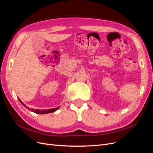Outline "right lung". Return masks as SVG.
Masks as SVG:
<instances>
[{
  "mask_svg": "<svg viewBox=\"0 0 153 153\" xmlns=\"http://www.w3.org/2000/svg\"><path fill=\"white\" fill-rule=\"evenodd\" d=\"M18 100H19L20 102L23 105V106H24L26 108H27L28 110H30L31 112H33L36 114H48V113H52V112H55V111H56L57 110H58L60 106H58V107L57 108H50V109H48V110H39V109H34V108H30L29 107H28V106H26L24 103L22 102V101L18 98Z\"/></svg>",
  "mask_w": 153,
  "mask_h": 153,
  "instance_id": "obj_1",
  "label": "right lung"
}]
</instances>
